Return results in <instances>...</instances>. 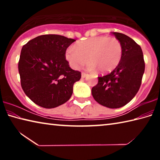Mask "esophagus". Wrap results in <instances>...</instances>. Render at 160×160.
<instances>
[{
	"label": "esophagus",
	"instance_id": "esophagus-1",
	"mask_svg": "<svg viewBox=\"0 0 160 160\" xmlns=\"http://www.w3.org/2000/svg\"><path fill=\"white\" fill-rule=\"evenodd\" d=\"M87 75H88V74L85 73V72H82V73H81V78H85Z\"/></svg>",
	"mask_w": 160,
	"mask_h": 160
}]
</instances>
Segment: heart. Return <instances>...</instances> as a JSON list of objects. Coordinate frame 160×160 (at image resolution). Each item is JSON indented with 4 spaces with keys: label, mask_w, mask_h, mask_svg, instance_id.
<instances>
[{
    "label": "heart",
    "mask_w": 160,
    "mask_h": 160,
    "mask_svg": "<svg viewBox=\"0 0 160 160\" xmlns=\"http://www.w3.org/2000/svg\"><path fill=\"white\" fill-rule=\"evenodd\" d=\"M122 55L123 48L119 40L106 36L93 37L78 42L74 47L68 48L65 53L72 68H81L88 60V69H97L101 73L114 69L120 63Z\"/></svg>",
    "instance_id": "b5f03b06"
}]
</instances>
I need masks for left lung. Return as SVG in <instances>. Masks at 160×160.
Masks as SVG:
<instances>
[{"label":"left lung","instance_id":"8db88e82","mask_svg":"<svg viewBox=\"0 0 160 160\" xmlns=\"http://www.w3.org/2000/svg\"><path fill=\"white\" fill-rule=\"evenodd\" d=\"M122 45L123 55L115 69L98 77V83L92 89L94 100L111 109L125 106L138 92L145 62L141 47L127 35L112 32Z\"/></svg>","mask_w":160,"mask_h":160}]
</instances>
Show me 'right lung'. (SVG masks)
I'll list each match as a JSON object with an SVG mask.
<instances>
[{
	"label": "right lung",
	"instance_id": "right-lung-1",
	"mask_svg": "<svg viewBox=\"0 0 160 160\" xmlns=\"http://www.w3.org/2000/svg\"><path fill=\"white\" fill-rule=\"evenodd\" d=\"M75 41L61 35L45 34L22 48L18 63L21 86L36 104L51 109L70 98L81 73L70 68L65 53Z\"/></svg>",
	"mask_w": 160,
	"mask_h": 160
}]
</instances>
